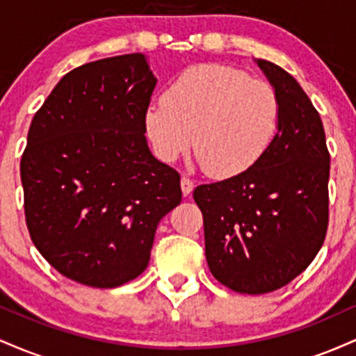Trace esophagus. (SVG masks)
Returning <instances> with one entry per match:
<instances>
[{
	"label": "esophagus",
	"instance_id": "obj_1",
	"mask_svg": "<svg viewBox=\"0 0 356 356\" xmlns=\"http://www.w3.org/2000/svg\"><path fill=\"white\" fill-rule=\"evenodd\" d=\"M181 189H182L184 197H187V195L194 191V182H192L189 177H186V175H184V177L181 179Z\"/></svg>",
	"mask_w": 356,
	"mask_h": 356
}]
</instances>
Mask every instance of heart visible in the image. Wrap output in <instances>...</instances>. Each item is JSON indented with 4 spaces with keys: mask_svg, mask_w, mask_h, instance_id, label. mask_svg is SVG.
<instances>
[{
    "mask_svg": "<svg viewBox=\"0 0 356 356\" xmlns=\"http://www.w3.org/2000/svg\"><path fill=\"white\" fill-rule=\"evenodd\" d=\"M281 105L264 80L219 63L187 68L150 104L144 127L154 152L174 162L191 142L202 169L227 179L252 169L275 140Z\"/></svg>",
    "mask_w": 356,
    "mask_h": 356,
    "instance_id": "1",
    "label": "heart"
}]
</instances>
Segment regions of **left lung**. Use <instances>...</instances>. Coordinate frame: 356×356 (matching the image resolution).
<instances>
[{
  "label": "left lung",
  "mask_w": 356,
  "mask_h": 356,
  "mask_svg": "<svg viewBox=\"0 0 356 356\" xmlns=\"http://www.w3.org/2000/svg\"><path fill=\"white\" fill-rule=\"evenodd\" d=\"M256 63L280 97L275 140L252 169L194 189L212 276L244 295L295 280L328 229L330 152L320 113L288 72Z\"/></svg>",
  "instance_id": "8db88e82"
}]
</instances>
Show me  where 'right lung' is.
I'll return each instance as SVG.
<instances>
[{"label":"right lung","mask_w":356,"mask_h":356,"mask_svg":"<svg viewBox=\"0 0 356 356\" xmlns=\"http://www.w3.org/2000/svg\"><path fill=\"white\" fill-rule=\"evenodd\" d=\"M155 83L142 53L92 61L67 73L31 120L19 164L26 226L76 283L117 288L142 275L157 224L182 201L181 175L147 145Z\"/></svg>","instance_id":"add662e5"}]
</instances>
